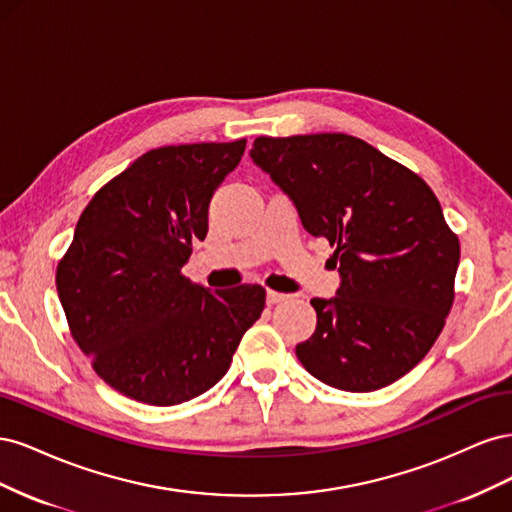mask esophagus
Wrapping results in <instances>:
<instances>
[{
	"label": "esophagus",
	"mask_w": 512,
	"mask_h": 512,
	"mask_svg": "<svg viewBox=\"0 0 512 512\" xmlns=\"http://www.w3.org/2000/svg\"><path fill=\"white\" fill-rule=\"evenodd\" d=\"M286 299H288V294H284V292L267 290V303H269V305H277V303H282V301H286Z\"/></svg>",
	"instance_id": "esophagus-1"
}]
</instances>
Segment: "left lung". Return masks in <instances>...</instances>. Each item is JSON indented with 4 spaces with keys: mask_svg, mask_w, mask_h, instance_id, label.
Returning <instances> with one entry per match:
<instances>
[{
    "mask_svg": "<svg viewBox=\"0 0 512 512\" xmlns=\"http://www.w3.org/2000/svg\"><path fill=\"white\" fill-rule=\"evenodd\" d=\"M250 156L303 228L333 247V299H312L303 367L339 391L389 386L425 359L455 299L459 239L429 185L356 136H258Z\"/></svg>",
    "mask_w": 512,
    "mask_h": 512,
    "instance_id": "8db88e82",
    "label": "left lung"
}]
</instances>
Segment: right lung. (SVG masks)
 <instances>
[{
    "instance_id": "right-lung-1",
    "label": "right lung",
    "mask_w": 512,
    "mask_h": 512,
    "mask_svg": "<svg viewBox=\"0 0 512 512\" xmlns=\"http://www.w3.org/2000/svg\"><path fill=\"white\" fill-rule=\"evenodd\" d=\"M243 151L245 138L151 149L81 213L57 294L74 342L121 395L149 406L203 395L265 309L258 284L211 294L181 275Z\"/></svg>"
}]
</instances>
